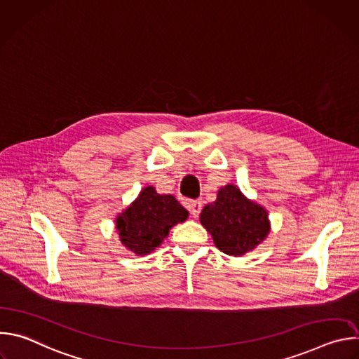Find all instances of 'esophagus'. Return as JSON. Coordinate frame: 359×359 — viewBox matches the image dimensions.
I'll return each mask as SVG.
<instances>
[{"instance_id": "obj_1", "label": "esophagus", "mask_w": 359, "mask_h": 359, "mask_svg": "<svg viewBox=\"0 0 359 359\" xmlns=\"http://www.w3.org/2000/svg\"><path fill=\"white\" fill-rule=\"evenodd\" d=\"M189 210H190V215L191 217H198V213L201 210V201L200 200H193L189 203Z\"/></svg>"}]
</instances>
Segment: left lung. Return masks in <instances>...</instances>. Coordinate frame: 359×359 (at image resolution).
<instances>
[{"mask_svg": "<svg viewBox=\"0 0 359 359\" xmlns=\"http://www.w3.org/2000/svg\"><path fill=\"white\" fill-rule=\"evenodd\" d=\"M200 223L212 234L215 245L233 257L252 251L271 230L267 209L245 197L236 184L219 189L216 201L203 208Z\"/></svg>", "mask_w": 359, "mask_h": 359, "instance_id": "obj_1", "label": "left lung"}]
</instances>
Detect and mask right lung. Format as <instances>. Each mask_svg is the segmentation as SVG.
Instances as JSON below:
<instances>
[{
	"label": "right lung",
	"mask_w": 359,
	"mask_h": 359,
	"mask_svg": "<svg viewBox=\"0 0 359 359\" xmlns=\"http://www.w3.org/2000/svg\"><path fill=\"white\" fill-rule=\"evenodd\" d=\"M189 212L172 194H159L153 186L143 187L139 196L119 213L115 227L121 243L136 255L155 251Z\"/></svg>",
	"instance_id": "obj_1"
}]
</instances>
